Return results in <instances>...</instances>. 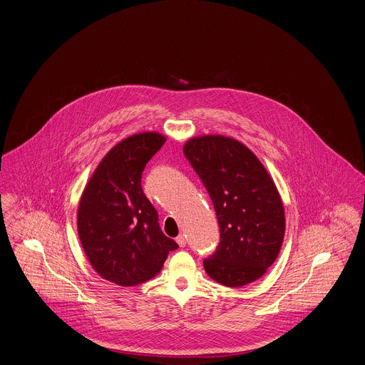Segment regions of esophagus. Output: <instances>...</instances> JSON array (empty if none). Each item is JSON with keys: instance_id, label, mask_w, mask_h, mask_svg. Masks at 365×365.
I'll list each match as a JSON object with an SVG mask.
<instances>
[{"instance_id": "esophagus-1", "label": "esophagus", "mask_w": 365, "mask_h": 365, "mask_svg": "<svg viewBox=\"0 0 365 365\" xmlns=\"http://www.w3.org/2000/svg\"><path fill=\"white\" fill-rule=\"evenodd\" d=\"M176 242H178V245H179L180 247L186 246V237H185L183 234H179V235L176 237Z\"/></svg>"}]
</instances>
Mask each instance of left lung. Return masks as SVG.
<instances>
[{"instance_id":"left-lung-1","label":"left lung","mask_w":365,"mask_h":365,"mask_svg":"<svg viewBox=\"0 0 365 365\" xmlns=\"http://www.w3.org/2000/svg\"><path fill=\"white\" fill-rule=\"evenodd\" d=\"M183 154L214 205L220 243L202 260L217 283L241 287L260 279L283 243L285 220L277 187L256 155L224 135L192 138Z\"/></svg>"}]
</instances>
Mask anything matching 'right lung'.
I'll use <instances>...</instances> for the list:
<instances>
[{
  "label": "right lung",
  "instance_id": "obj_1",
  "mask_svg": "<svg viewBox=\"0 0 365 365\" xmlns=\"http://www.w3.org/2000/svg\"><path fill=\"white\" fill-rule=\"evenodd\" d=\"M158 133L131 135L99 163L82 193L78 235L95 272L131 287L161 272L170 250L179 247L163 235L158 212L141 187L147 163L160 151Z\"/></svg>",
  "mask_w": 365,
  "mask_h": 365
}]
</instances>
